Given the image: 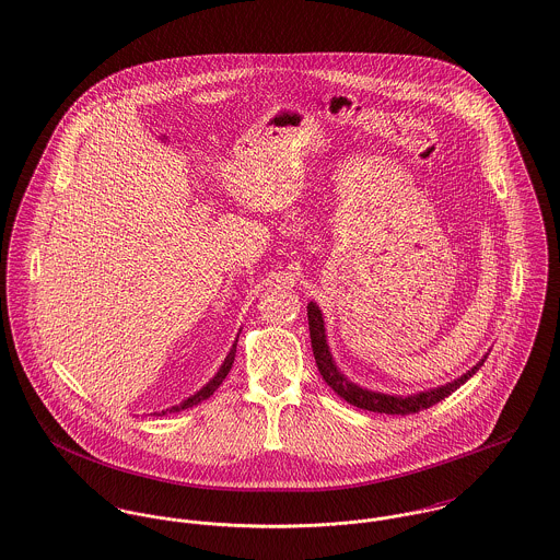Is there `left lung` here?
Returning a JSON list of instances; mask_svg holds the SVG:
<instances>
[{
    "instance_id": "1",
    "label": "left lung",
    "mask_w": 560,
    "mask_h": 560,
    "mask_svg": "<svg viewBox=\"0 0 560 560\" xmlns=\"http://www.w3.org/2000/svg\"><path fill=\"white\" fill-rule=\"evenodd\" d=\"M307 315H310V335L311 348H313V357H315V365L317 372L324 377V382L348 404L361 408V410H370V412H380V415H415L421 410L432 408L438 401H442L444 397H448L453 390H457L468 377H472V373L479 372V368L483 365L477 363L468 373H464L462 377H457L455 382H448L446 386H440L428 393H419V395H410V397H393V395H380L372 393L368 388H361L357 384H352L350 380H346L341 373L337 372L328 346H326V335H324V319L319 307L315 303L307 305Z\"/></svg>"
}]
</instances>
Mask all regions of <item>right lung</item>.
I'll list each match as a JSON object with an SVG mask.
<instances>
[{
	"mask_svg": "<svg viewBox=\"0 0 560 560\" xmlns=\"http://www.w3.org/2000/svg\"><path fill=\"white\" fill-rule=\"evenodd\" d=\"M234 357H236V343L232 346V350H230V354H228V359H225V363L221 365V370H219V373L199 390V393H195L192 397H188L187 401L185 404H180V406H174V408H170V412H180V410H185V408H190V406H197V404H201L203 399H208L219 386H221V382L225 380V375L230 373V370H232V363H234ZM159 415V412H156ZM161 415H167V410L165 412H161ZM159 415V417H161Z\"/></svg>",
	"mask_w": 560,
	"mask_h": 560,
	"instance_id": "add662e5",
	"label": "right lung"
}]
</instances>
